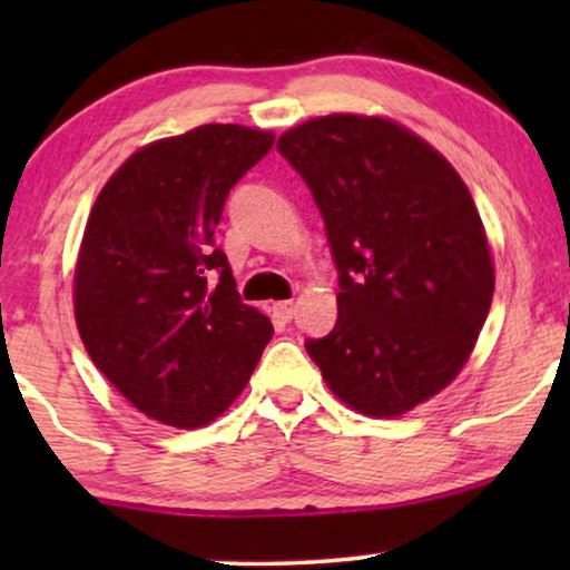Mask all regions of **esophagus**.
Listing matches in <instances>:
<instances>
[{
    "label": "esophagus",
    "instance_id": "1",
    "mask_svg": "<svg viewBox=\"0 0 570 570\" xmlns=\"http://www.w3.org/2000/svg\"><path fill=\"white\" fill-rule=\"evenodd\" d=\"M272 314H275L283 324H287V322H291V318L295 316V306H293V301H279V303H272Z\"/></svg>",
    "mask_w": 570,
    "mask_h": 570
}]
</instances>
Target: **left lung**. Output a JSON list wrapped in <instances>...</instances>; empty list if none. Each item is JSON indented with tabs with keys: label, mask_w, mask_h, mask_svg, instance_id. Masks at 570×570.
<instances>
[{
	"label": "left lung",
	"mask_w": 570,
	"mask_h": 570,
	"mask_svg": "<svg viewBox=\"0 0 570 570\" xmlns=\"http://www.w3.org/2000/svg\"><path fill=\"white\" fill-rule=\"evenodd\" d=\"M277 150L308 184L340 272L337 324L306 350L326 386L371 417L446 389L493 301L472 194L425 139L379 116L303 121Z\"/></svg>",
	"instance_id": "obj_1"
}]
</instances>
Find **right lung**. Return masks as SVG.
I'll list each match as a JSON object with an SVG mask.
<instances>
[{"mask_svg": "<svg viewBox=\"0 0 570 570\" xmlns=\"http://www.w3.org/2000/svg\"><path fill=\"white\" fill-rule=\"evenodd\" d=\"M275 135L205 124L142 147L100 189L75 267L96 368L147 417L202 428L244 392L272 340L215 248L225 199Z\"/></svg>", "mask_w": 570, "mask_h": 570, "instance_id": "obj_1", "label": "right lung"}]
</instances>
